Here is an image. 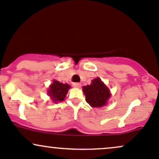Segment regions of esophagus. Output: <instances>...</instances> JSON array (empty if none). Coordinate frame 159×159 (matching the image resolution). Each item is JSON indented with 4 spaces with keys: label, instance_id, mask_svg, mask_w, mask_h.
I'll list each match as a JSON object with an SVG mask.
<instances>
[{
    "label": "esophagus",
    "instance_id": "obj_1",
    "mask_svg": "<svg viewBox=\"0 0 159 159\" xmlns=\"http://www.w3.org/2000/svg\"><path fill=\"white\" fill-rule=\"evenodd\" d=\"M73 86L76 87V88H80V87H81V84H80V83H73Z\"/></svg>",
    "mask_w": 159,
    "mask_h": 159
}]
</instances>
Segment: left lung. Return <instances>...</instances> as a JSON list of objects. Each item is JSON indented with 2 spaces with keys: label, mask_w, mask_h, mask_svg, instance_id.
<instances>
[{
  "label": "left lung",
  "mask_w": 159,
  "mask_h": 159,
  "mask_svg": "<svg viewBox=\"0 0 159 159\" xmlns=\"http://www.w3.org/2000/svg\"><path fill=\"white\" fill-rule=\"evenodd\" d=\"M83 91L86 95V101L92 107H102L106 105L110 97L109 89L99 78H95L92 83L83 86Z\"/></svg>",
  "instance_id": "obj_1"
}]
</instances>
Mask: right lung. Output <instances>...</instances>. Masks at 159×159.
<instances>
[{
	"instance_id": "add662e5",
	"label": "right lung",
	"mask_w": 159,
	"mask_h": 159,
	"mask_svg": "<svg viewBox=\"0 0 159 159\" xmlns=\"http://www.w3.org/2000/svg\"><path fill=\"white\" fill-rule=\"evenodd\" d=\"M70 86L68 84H64L57 80H54L48 89V95L52 98L54 102H62L65 98Z\"/></svg>"
}]
</instances>
